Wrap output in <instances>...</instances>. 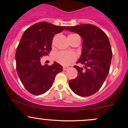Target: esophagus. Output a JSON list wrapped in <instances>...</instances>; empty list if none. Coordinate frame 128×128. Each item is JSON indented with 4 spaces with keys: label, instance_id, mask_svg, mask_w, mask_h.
<instances>
[{
    "label": "esophagus",
    "instance_id": "esophagus-1",
    "mask_svg": "<svg viewBox=\"0 0 128 128\" xmlns=\"http://www.w3.org/2000/svg\"><path fill=\"white\" fill-rule=\"evenodd\" d=\"M68 67H67V66H64L63 67V70H67L68 69Z\"/></svg>",
    "mask_w": 128,
    "mask_h": 128
}]
</instances>
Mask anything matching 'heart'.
Masks as SVG:
<instances>
[{
	"instance_id": "1",
	"label": "heart",
	"mask_w": 128,
	"mask_h": 128,
	"mask_svg": "<svg viewBox=\"0 0 128 128\" xmlns=\"http://www.w3.org/2000/svg\"><path fill=\"white\" fill-rule=\"evenodd\" d=\"M54 59L62 65L68 66L75 61L76 56L72 53L59 52L54 54Z\"/></svg>"
}]
</instances>
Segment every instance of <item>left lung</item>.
Returning a JSON list of instances; mask_svg holds the SVG:
<instances>
[{"label":"left lung","mask_w":128,"mask_h":128,"mask_svg":"<svg viewBox=\"0 0 128 128\" xmlns=\"http://www.w3.org/2000/svg\"><path fill=\"white\" fill-rule=\"evenodd\" d=\"M66 30L78 34L83 38L82 54L77 62L83 68L74 66L78 75L69 80V86L78 96H91L101 88L109 72L112 57L109 40L103 30L92 24L68 26Z\"/></svg>","instance_id":"1"}]
</instances>
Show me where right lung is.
<instances>
[{"instance_id": "1", "label": "right lung", "mask_w": 128, "mask_h": 128, "mask_svg": "<svg viewBox=\"0 0 128 128\" xmlns=\"http://www.w3.org/2000/svg\"><path fill=\"white\" fill-rule=\"evenodd\" d=\"M65 28L40 22L27 29L20 40L15 54L16 71L24 88L32 94L46 92L53 85L56 75L62 71L58 63L42 66L40 60L52 50L54 34Z\"/></svg>"}]
</instances>
